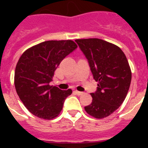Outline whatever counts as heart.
Returning <instances> with one entry per match:
<instances>
[{"mask_svg":"<svg viewBox=\"0 0 148 148\" xmlns=\"http://www.w3.org/2000/svg\"><path fill=\"white\" fill-rule=\"evenodd\" d=\"M79 67H81L82 69L86 70L88 68V64H87V63L85 61H81V62L78 64Z\"/></svg>","mask_w":148,"mask_h":148,"instance_id":"b5f03b06","label":"heart"}]
</instances>
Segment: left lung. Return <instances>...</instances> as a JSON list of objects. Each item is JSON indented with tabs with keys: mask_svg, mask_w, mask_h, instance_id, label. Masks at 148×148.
I'll use <instances>...</instances> for the list:
<instances>
[{
	"mask_svg": "<svg viewBox=\"0 0 148 148\" xmlns=\"http://www.w3.org/2000/svg\"><path fill=\"white\" fill-rule=\"evenodd\" d=\"M72 40H48L29 48L20 58L14 73L17 95L36 117L53 119L62 110L71 89L52 84L53 74L64 58L75 49Z\"/></svg>",
	"mask_w": 148,
	"mask_h": 148,
	"instance_id": "left-lung-1",
	"label": "left lung"
}]
</instances>
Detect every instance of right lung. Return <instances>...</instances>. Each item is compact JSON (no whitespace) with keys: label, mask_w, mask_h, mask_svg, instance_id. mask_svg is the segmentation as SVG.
I'll return each instance as SVG.
<instances>
[{"label":"right lung","mask_w":148,"mask_h":148,"mask_svg":"<svg viewBox=\"0 0 148 148\" xmlns=\"http://www.w3.org/2000/svg\"><path fill=\"white\" fill-rule=\"evenodd\" d=\"M88 59L97 90L91 93L92 102L84 110L90 116L101 119L114 112L124 102L130 88L131 71L121 49L97 38L76 41Z\"/></svg>","instance_id":"add662e5"}]
</instances>
